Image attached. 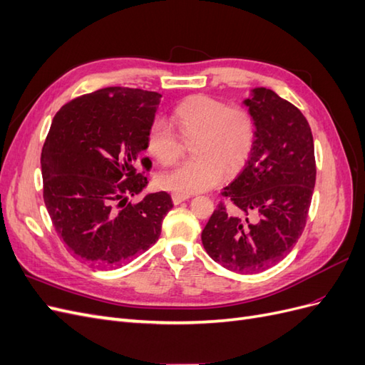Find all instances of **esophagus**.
<instances>
[{
    "label": "esophagus",
    "instance_id": "34e87169",
    "mask_svg": "<svg viewBox=\"0 0 365 365\" xmlns=\"http://www.w3.org/2000/svg\"><path fill=\"white\" fill-rule=\"evenodd\" d=\"M189 197H190V195H185V193H176V192L172 193V201L175 205L184 202L185 200H189Z\"/></svg>",
    "mask_w": 365,
    "mask_h": 365
}]
</instances>
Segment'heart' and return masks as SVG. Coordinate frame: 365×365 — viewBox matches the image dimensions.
<instances>
[{
  "label": "heart",
  "instance_id": "obj_1",
  "mask_svg": "<svg viewBox=\"0 0 365 365\" xmlns=\"http://www.w3.org/2000/svg\"><path fill=\"white\" fill-rule=\"evenodd\" d=\"M170 121L182 140L192 143L196 157L160 175L158 184L176 193H196L213 189L224 175L244 168L256 143V121L244 106H227L219 98L196 94L173 109ZM161 120L148 130L146 148L163 165H172L182 155V143Z\"/></svg>",
  "mask_w": 365,
  "mask_h": 365
}]
</instances>
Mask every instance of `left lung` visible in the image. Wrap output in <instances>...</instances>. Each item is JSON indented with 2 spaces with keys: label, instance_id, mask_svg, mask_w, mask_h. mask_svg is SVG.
<instances>
[{
  "label": "left lung",
  "instance_id": "8db88e82",
  "mask_svg": "<svg viewBox=\"0 0 365 365\" xmlns=\"http://www.w3.org/2000/svg\"><path fill=\"white\" fill-rule=\"evenodd\" d=\"M244 105L256 121L245 168L222 195L202 230L207 254L224 268L256 274L283 260L302 236L315 187L311 126L298 108L272 90L254 88Z\"/></svg>",
  "mask_w": 365,
  "mask_h": 365
}]
</instances>
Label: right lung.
<instances>
[{
	"instance_id": "obj_1",
	"label": "right lung",
	"mask_w": 365,
	"mask_h": 365,
	"mask_svg": "<svg viewBox=\"0 0 365 365\" xmlns=\"http://www.w3.org/2000/svg\"><path fill=\"white\" fill-rule=\"evenodd\" d=\"M161 94L109 86L74 98L54 115L41 153L43 202L76 259L121 267L149 250L173 207L165 192L148 193L138 173ZM149 169V168H148Z\"/></svg>"
}]
</instances>
